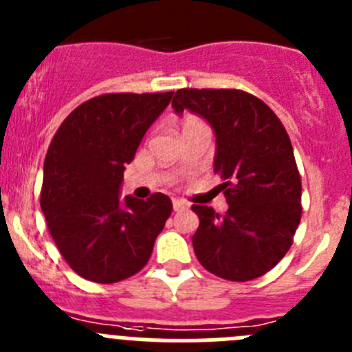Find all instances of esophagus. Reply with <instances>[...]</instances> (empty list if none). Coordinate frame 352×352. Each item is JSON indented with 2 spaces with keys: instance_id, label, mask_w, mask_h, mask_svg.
Wrapping results in <instances>:
<instances>
[{
  "instance_id": "esophagus-1",
  "label": "esophagus",
  "mask_w": 352,
  "mask_h": 352,
  "mask_svg": "<svg viewBox=\"0 0 352 352\" xmlns=\"http://www.w3.org/2000/svg\"><path fill=\"white\" fill-rule=\"evenodd\" d=\"M184 208H188V204H186V201H182V199H173V210L180 212L184 210Z\"/></svg>"
}]
</instances>
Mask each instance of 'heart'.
<instances>
[{"label":"heart","mask_w":352,"mask_h":352,"mask_svg":"<svg viewBox=\"0 0 352 352\" xmlns=\"http://www.w3.org/2000/svg\"><path fill=\"white\" fill-rule=\"evenodd\" d=\"M199 126H205L204 122L196 119V117H188V119H184L182 129H191V128H199Z\"/></svg>","instance_id":"obj_1"}]
</instances>
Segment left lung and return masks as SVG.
<instances>
[{
  "instance_id": "1",
  "label": "left lung",
  "mask_w": 352,
  "mask_h": 352,
  "mask_svg": "<svg viewBox=\"0 0 352 352\" xmlns=\"http://www.w3.org/2000/svg\"><path fill=\"white\" fill-rule=\"evenodd\" d=\"M177 113H198L215 133L214 172L228 210L192 205L199 226L192 247L205 270L252 280L289 251L302 217V180L283 122L259 98L239 89H179Z\"/></svg>"
}]
</instances>
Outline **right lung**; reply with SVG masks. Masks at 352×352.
Masks as SVG:
<instances>
[{
	"instance_id": "obj_1",
	"label": "right lung",
	"mask_w": 352,
	"mask_h": 352,
	"mask_svg": "<svg viewBox=\"0 0 352 352\" xmlns=\"http://www.w3.org/2000/svg\"><path fill=\"white\" fill-rule=\"evenodd\" d=\"M173 93H117L87 100L66 117L43 163L42 205L50 235L72 270L112 284L147 265L172 199H121L126 164Z\"/></svg>"
}]
</instances>
